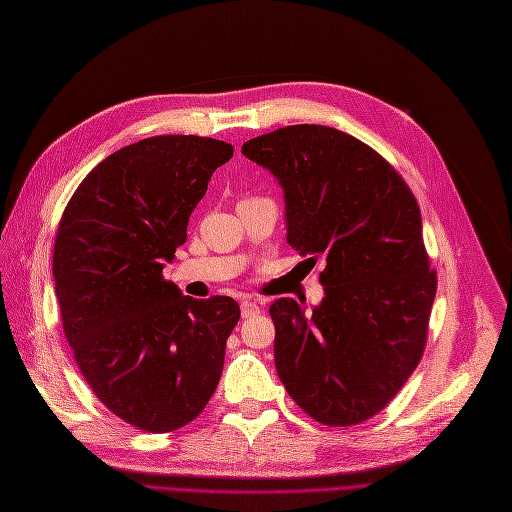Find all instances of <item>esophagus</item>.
<instances>
[{
  "mask_svg": "<svg viewBox=\"0 0 512 512\" xmlns=\"http://www.w3.org/2000/svg\"><path fill=\"white\" fill-rule=\"evenodd\" d=\"M256 314H260V305L256 301H243L241 303V316L243 318H252Z\"/></svg>",
  "mask_w": 512,
  "mask_h": 512,
  "instance_id": "esophagus-1",
  "label": "esophagus"
}]
</instances>
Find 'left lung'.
Here are the masks:
<instances>
[{
    "label": "left lung",
    "mask_w": 512,
    "mask_h": 512,
    "mask_svg": "<svg viewBox=\"0 0 512 512\" xmlns=\"http://www.w3.org/2000/svg\"><path fill=\"white\" fill-rule=\"evenodd\" d=\"M286 196L288 243L324 262V299L305 316L271 305L275 367L314 421L359 425L389 406L425 352L438 275L408 183L359 138L299 123L243 143Z\"/></svg>",
    "instance_id": "obj_1"
}]
</instances>
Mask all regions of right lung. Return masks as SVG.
<instances>
[{"instance_id":"1","label":"right lung","mask_w":512,"mask_h":512,"mask_svg":"<svg viewBox=\"0 0 512 512\" xmlns=\"http://www.w3.org/2000/svg\"><path fill=\"white\" fill-rule=\"evenodd\" d=\"M232 145L143 138L102 160L61 215L53 250L61 324L89 389L121 421L175 431L205 410L241 309L164 280L190 215Z\"/></svg>"}]
</instances>
